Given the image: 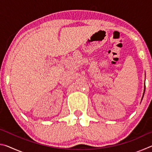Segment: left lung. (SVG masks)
<instances>
[{
	"label": "left lung",
	"mask_w": 152,
	"mask_h": 152,
	"mask_svg": "<svg viewBox=\"0 0 152 152\" xmlns=\"http://www.w3.org/2000/svg\"><path fill=\"white\" fill-rule=\"evenodd\" d=\"M145 86H144V92H143V96H142V98H141V101H142V99H143V95H144V93H145Z\"/></svg>",
	"instance_id": "1"
}]
</instances>
